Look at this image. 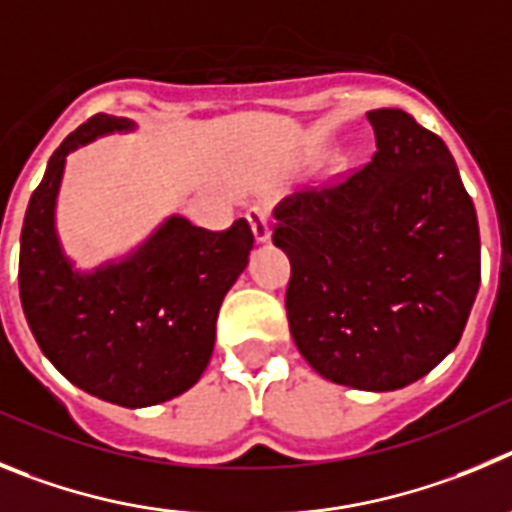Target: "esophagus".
<instances>
[{"label": "esophagus", "instance_id": "34e87169", "mask_svg": "<svg viewBox=\"0 0 512 512\" xmlns=\"http://www.w3.org/2000/svg\"><path fill=\"white\" fill-rule=\"evenodd\" d=\"M247 222H250L252 234H255L257 242H267V239H270V211H267L265 206H250V209H247Z\"/></svg>", "mask_w": 512, "mask_h": 512}]
</instances>
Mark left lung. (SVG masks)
Instances as JSON below:
<instances>
[{
    "mask_svg": "<svg viewBox=\"0 0 512 512\" xmlns=\"http://www.w3.org/2000/svg\"><path fill=\"white\" fill-rule=\"evenodd\" d=\"M365 168L275 209L290 336L321 377L398 390L457 347L480 288L477 211L449 147L403 109L367 114Z\"/></svg>",
    "mask_w": 512,
    "mask_h": 512,
    "instance_id": "1",
    "label": "left lung"
}]
</instances>
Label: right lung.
Instances as JSON below:
<instances>
[{"mask_svg":"<svg viewBox=\"0 0 512 512\" xmlns=\"http://www.w3.org/2000/svg\"><path fill=\"white\" fill-rule=\"evenodd\" d=\"M96 114L61 142L32 191L20 237V301L45 357L76 388L124 408L186 393L209 365L216 316L247 267L255 237L245 219L224 232L168 222L132 257L76 273L55 234L66 155L107 132L132 130Z\"/></svg>","mask_w":512,"mask_h":512,"instance_id":"right-lung-1","label":"right lung"}]
</instances>
